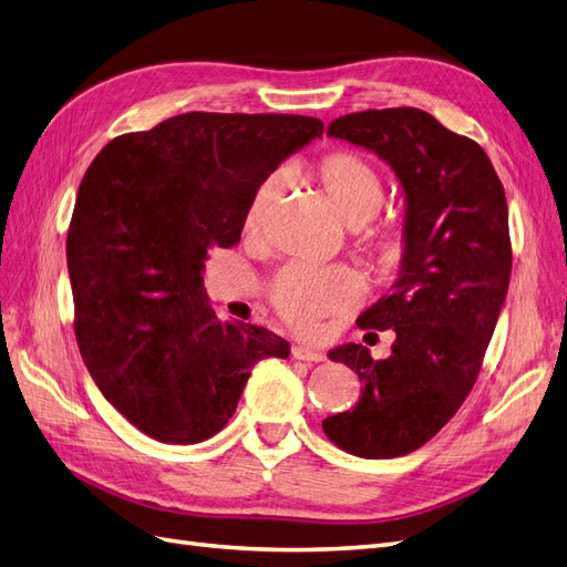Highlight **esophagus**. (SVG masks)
I'll list each match as a JSON object with an SVG mask.
<instances>
[{"label":"esophagus","instance_id":"1","mask_svg":"<svg viewBox=\"0 0 567 567\" xmlns=\"http://www.w3.org/2000/svg\"><path fill=\"white\" fill-rule=\"evenodd\" d=\"M290 354H293V359H300V362H323V359H326L323 352L305 348V346H296L293 350H290Z\"/></svg>","mask_w":567,"mask_h":567}]
</instances>
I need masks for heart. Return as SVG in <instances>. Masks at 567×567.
<instances>
[{
  "mask_svg": "<svg viewBox=\"0 0 567 567\" xmlns=\"http://www.w3.org/2000/svg\"><path fill=\"white\" fill-rule=\"evenodd\" d=\"M310 177L319 184L336 215L350 227L362 225L379 213L385 196L379 173L350 151H336L321 158L310 169ZM281 175H269L252 188L244 213V229L248 234H257L265 227L274 203L281 196ZM369 250L385 262L398 252V236L392 231L375 234L369 238ZM271 296L277 310L290 323L310 331L326 315L348 310L362 298V284L346 269L290 267L274 281Z\"/></svg>",
  "mask_w": 567,
  "mask_h": 567,
  "instance_id": "heart-1",
  "label": "heart"
}]
</instances>
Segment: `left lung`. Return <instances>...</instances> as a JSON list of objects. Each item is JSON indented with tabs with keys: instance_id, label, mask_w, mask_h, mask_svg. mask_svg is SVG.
I'll list each match as a JSON object with an SVG mask.
<instances>
[{
	"instance_id": "obj_1",
	"label": "left lung",
	"mask_w": 567,
	"mask_h": 567,
	"mask_svg": "<svg viewBox=\"0 0 567 567\" xmlns=\"http://www.w3.org/2000/svg\"><path fill=\"white\" fill-rule=\"evenodd\" d=\"M333 140L375 153L404 194L402 262L390 293L359 315V329L394 331L375 362L357 342L333 348L362 394L323 433L362 458L419 450L471 392L511 281L508 205L483 146L419 109L336 117Z\"/></svg>"
}]
</instances>
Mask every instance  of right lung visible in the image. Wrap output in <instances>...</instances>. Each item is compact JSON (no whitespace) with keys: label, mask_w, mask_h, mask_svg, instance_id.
<instances>
[{"label":"right lung","mask_w":567,"mask_h":567,"mask_svg":"<svg viewBox=\"0 0 567 567\" xmlns=\"http://www.w3.org/2000/svg\"><path fill=\"white\" fill-rule=\"evenodd\" d=\"M321 134L319 117L194 111L115 136L84 173L65 241L78 346L148 437H213L250 369L290 354L281 336L215 315L203 262L241 238L252 188Z\"/></svg>","instance_id":"right-lung-1"}]
</instances>
